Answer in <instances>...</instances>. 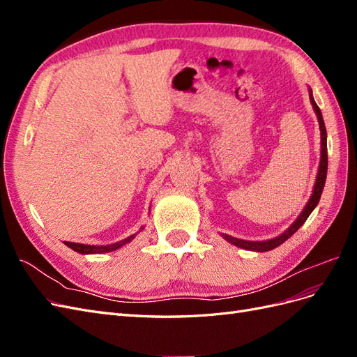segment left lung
I'll return each instance as SVG.
<instances>
[{
  "label": "left lung",
  "instance_id": "1",
  "mask_svg": "<svg viewBox=\"0 0 357 357\" xmlns=\"http://www.w3.org/2000/svg\"><path fill=\"white\" fill-rule=\"evenodd\" d=\"M310 101L312 104V109H314L317 119H319V125H320V137H321V158H320V165H319V172H317V180H316V185H314V190H312V195L308 201V204L305 205L304 211L299 214V218L295 220V223L290 226V228L282 234L280 236H275L273 240H268V241H244V240H238V238H234L231 235H223V238L226 241H229L231 244L236 245V247H241L245 248V250H253V252H268V250H273V248L278 247L280 244H283L287 238H290L291 235H294L302 225L305 223V220L308 219V215L311 214V211L316 208V205L320 201L321 197V192L323 188H325V181H326V174H328V143H326V128H325V122H323V116L321 112L319 109V105L316 104L314 98H312V93L310 91Z\"/></svg>",
  "mask_w": 357,
  "mask_h": 357
}]
</instances>
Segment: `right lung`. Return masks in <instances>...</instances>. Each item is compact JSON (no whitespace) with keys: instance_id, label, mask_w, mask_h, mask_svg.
Instances as JSON below:
<instances>
[{"instance_id":"add662e5","label":"right lung","mask_w":357,"mask_h":357,"mask_svg":"<svg viewBox=\"0 0 357 357\" xmlns=\"http://www.w3.org/2000/svg\"><path fill=\"white\" fill-rule=\"evenodd\" d=\"M142 229H143V228H142ZM134 236H135V234L131 235V236H128V238H125V240H122V241H117V243L110 244V245H88V244H79V243H70V241H63V243H66L70 248H73V250L77 252V253H82V255H93V253H107V252L117 250L119 247H122L123 244L131 241V240L134 238Z\"/></svg>"}]
</instances>
